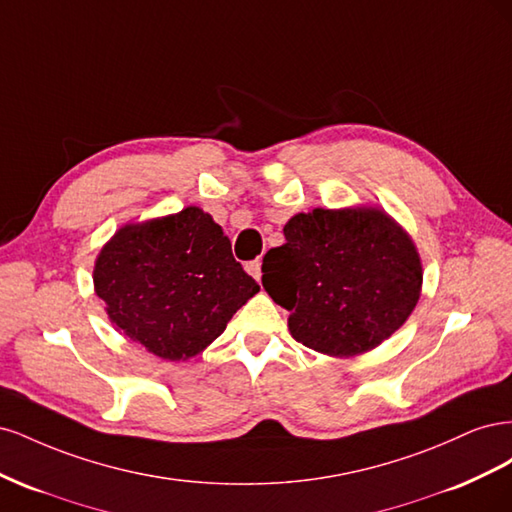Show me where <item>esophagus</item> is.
<instances>
[{"label":"esophagus","mask_w":512,"mask_h":512,"mask_svg":"<svg viewBox=\"0 0 512 512\" xmlns=\"http://www.w3.org/2000/svg\"><path fill=\"white\" fill-rule=\"evenodd\" d=\"M245 271L250 273V275L254 277V280H260V277H262V260L256 258V260H252V262H247Z\"/></svg>","instance_id":"34e87169"}]
</instances>
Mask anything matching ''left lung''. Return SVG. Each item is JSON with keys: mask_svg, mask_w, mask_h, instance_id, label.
Segmentation results:
<instances>
[{"mask_svg": "<svg viewBox=\"0 0 512 512\" xmlns=\"http://www.w3.org/2000/svg\"><path fill=\"white\" fill-rule=\"evenodd\" d=\"M284 237L262 260V286L290 312V335L316 352L346 359L380 346L421 297L416 245L378 207L297 213Z\"/></svg>", "mask_w": 512, "mask_h": 512, "instance_id": "8db88e82", "label": "left lung"}]
</instances>
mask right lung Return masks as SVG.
<instances>
[{"label":"right lung","instance_id":"obj_1","mask_svg":"<svg viewBox=\"0 0 512 512\" xmlns=\"http://www.w3.org/2000/svg\"><path fill=\"white\" fill-rule=\"evenodd\" d=\"M94 288L113 327L166 361L203 352L260 290L198 207L119 228L96 258Z\"/></svg>","mask_w":512,"mask_h":512}]
</instances>
